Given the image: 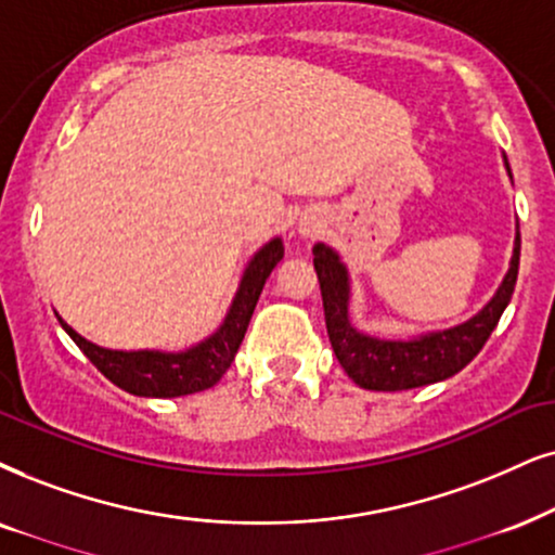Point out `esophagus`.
<instances>
[{"label": "esophagus", "mask_w": 555, "mask_h": 555, "mask_svg": "<svg viewBox=\"0 0 555 555\" xmlns=\"http://www.w3.org/2000/svg\"><path fill=\"white\" fill-rule=\"evenodd\" d=\"M312 228H314V225H310V222H301V225H299V233L310 235V233H312Z\"/></svg>", "instance_id": "obj_1"}]
</instances>
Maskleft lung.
I'll return each mask as SVG.
<instances>
[{
    "mask_svg": "<svg viewBox=\"0 0 555 555\" xmlns=\"http://www.w3.org/2000/svg\"><path fill=\"white\" fill-rule=\"evenodd\" d=\"M504 168L512 179L507 158H504ZM312 256L320 279L322 307H325L327 335L340 366L363 389L402 391L451 378L476 359L515 292L517 266H520V225L515 230L509 269L494 297L461 325L433 330V333L406 340H384L356 330L348 312L350 273L340 261L338 250L325 243H314Z\"/></svg>",
    "mask_w": 555,
    "mask_h": 555,
    "instance_id": "1",
    "label": "left lung"
}]
</instances>
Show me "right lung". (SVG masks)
<instances>
[{
    "mask_svg": "<svg viewBox=\"0 0 555 555\" xmlns=\"http://www.w3.org/2000/svg\"><path fill=\"white\" fill-rule=\"evenodd\" d=\"M282 258V237H271L269 243L261 245L245 266L233 305H230L222 325L209 338L186 350H112L87 340L59 318L61 327L72 335V340L83 350V356L115 387L130 391V395L171 399L205 391L215 387L233 363L266 279L271 276L273 266Z\"/></svg>",
    "mask_w": 555,
    "mask_h": 555,
    "instance_id": "obj_1",
    "label": "right lung"
}]
</instances>
